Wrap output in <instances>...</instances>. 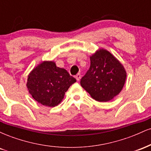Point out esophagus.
Instances as JSON below:
<instances>
[{"instance_id": "1", "label": "esophagus", "mask_w": 151, "mask_h": 151, "mask_svg": "<svg viewBox=\"0 0 151 151\" xmlns=\"http://www.w3.org/2000/svg\"><path fill=\"white\" fill-rule=\"evenodd\" d=\"M75 78H76V79H77V81H79V80H80V79H81V74H77V75L75 76Z\"/></svg>"}]
</instances>
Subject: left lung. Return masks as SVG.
Wrapping results in <instances>:
<instances>
[{
    "label": "left lung",
    "instance_id": "8db88e82",
    "mask_svg": "<svg viewBox=\"0 0 151 151\" xmlns=\"http://www.w3.org/2000/svg\"><path fill=\"white\" fill-rule=\"evenodd\" d=\"M91 65L81 78V86L96 101L113 99L123 89L126 79L124 65L108 50L99 48L90 56Z\"/></svg>",
    "mask_w": 151,
    "mask_h": 151
}]
</instances>
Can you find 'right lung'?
Listing matches in <instances>:
<instances>
[{
    "label": "right lung",
    "mask_w": 151,
    "mask_h": 151,
    "mask_svg": "<svg viewBox=\"0 0 151 151\" xmlns=\"http://www.w3.org/2000/svg\"><path fill=\"white\" fill-rule=\"evenodd\" d=\"M76 82L64 68L54 61H43L29 73L26 86L32 97L43 106L54 107L62 101L65 92Z\"/></svg>",
    "instance_id": "obj_1"
}]
</instances>
